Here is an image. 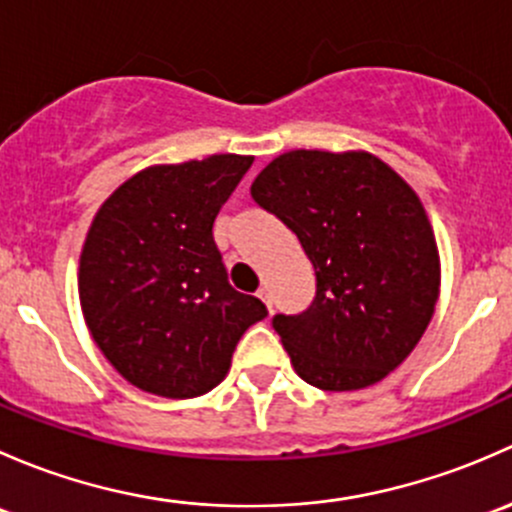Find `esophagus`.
<instances>
[{
  "label": "esophagus",
  "instance_id": "34e87169",
  "mask_svg": "<svg viewBox=\"0 0 512 512\" xmlns=\"http://www.w3.org/2000/svg\"><path fill=\"white\" fill-rule=\"evenodd\" d=\"M256 295L263 300V303H266V308L271 310V293H268V288L261 286V288H258V291H256Z\"/></svg>",
  "mask_w": 512,
  "mask_h": 512
}]
</instances>
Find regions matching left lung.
Masks as SVG:
<instances>
[{
  "label": "left lung",
  "instance_id": "left-lung-1",
  "mask_svg": "<svg viewBox=\"0 0 512 512\" xmlns=\"http://www.w3.org/2000/svg\"><path fill=\"white\" fill-rule=\"evenodd\" d=\"M251 197L298 236L315 268L310 308L273 318L298 377L352 392L397 370L424 335L441 283L414 189L370 152L293 150L263 167Z\"/></svg>",
  "mask_w": 512,
  "mask_h": 512
}]
</instances>
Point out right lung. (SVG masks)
<instances>
[{"mask_svg": "<svg viewBox=\"0 0 512 512\" xmlns=\"http://www.w3.org/2000/svg\"><path fill=\"white\" fill-rule=\"evenodd\" d=\"M254 157L212 155L155 165L98 209L78 268L88 330L110 365L142 392L207 394L241 335L268 315L234 291L212 226Z\"/></svg>", "mask_w": 512, "mask_h": 512, "instance_id": "1", "label": "right lung"}]
</instances>
